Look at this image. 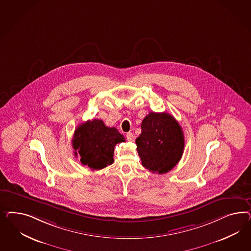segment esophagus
Instances as JSON below:
<instances>
[{
	"label": "esophagus",
	"instance_id": "34e87169",
	"mask_svg": "<svg viewBox=\"0 0 251 251\" xmlns=\"http://www.w3.org/2000/svg\"><path fill=\"white\" fill-rule=\"evenodd\" d=\"M126 138H127V140L129 141V142H132V141L134 140V135H133L132 132H128V133L126 134Z\"/></svg>",
	"mask_w": 251,
	"mask_h": 251
}]
</instances>
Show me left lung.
Masks as SVG:
<instances>
[{"label":"left lung","mask_w":251,"mask_h":251,"mask_svg":"<svg viewBox=\"0 0 251 251\" xmlns=\"http://www.w3.org/2000/svg\"><path fill=\"white\" fill-rule=\"evenodd\" d=\"M141 127L135 143L142 165L152 173H167L182 157L185 140L180 125L167 112H150Z\"/></svg>","instance_id":"1"}]
</instances>
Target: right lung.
Instances as JSON below:
<instances>
[{
    "label": "right lung",
    "instance_id": "1",
    "mask_svg": "<svg viewBox=\"0 0 251 251\" xmlns=\"http://www.w3.org/2000/svg\"><path fill=\"white\" fill-rule=\"evenodd\" d=\"M125 142L114 127H106L101 120H93L77 127L73 139L75 155L83 166L99 170L113 164L115 145Z\"/></svg>",
    "mask_w": 251,
    "mask_h": 251
}]
</instances>
